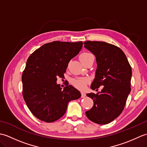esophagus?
<instances>
[{
    "instance_id": "obj_1",
    "label": "esophagus",
    "mask_w": 147,
    "mask_h": 147,
    "mask_svg": "<svg viewBox=\"0 0 147 147\" xmlns=\"http://www.w3.org/2000/svg\"><path fill=\"white\" fill-rule=\"evenodd\" d=\"M86 96V93L85 92H82V98H85Z\"/></svg>"
}]
</instances>
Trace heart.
Segmentation results:
<instances>
[{"mask_svg":"<svg viewBox=\"0 0 147 147\" xmlns=\"http://www.w3.org/2000/svg\"><path fill=\"white\" fill-rule=\"evenodd\" d=\"M93 57V55L92 54H90L88 52H84L82 53V54L80 55V60L81 62H83L88 58ZM87 82H88V79L85 78H78L74 79L73 81V85L75 86L76 88L80 89H83L86 85Z\"/></svg>","mask_w":147,"mask_h":147,"instance_id":"obj_1","label":"heart"}]
</instances>
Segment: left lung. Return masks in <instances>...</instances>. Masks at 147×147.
<instances>
[{
	"label": "left lung",
	"mask_w": 147,
	"mask_h": 147,
	"mask_svg": "<svg viewBox=\"0 0 147 147\" xmlns=\"http://www.w3.org/2000/svg\"><path fill=\"white\" fill-rule=\"evenodd\" d=\"M84 47L96 57V69L92 90L104 86L96 94L87 93L93 100V105L86 112L90 121L98 124H106L117 118L123 112L131 92L132 71L123 51L104 42L86 41Z\"/></svg>",
	"instance_id": "obj_1"
}]
</instances>
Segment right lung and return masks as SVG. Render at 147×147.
<instances>
[{
    "instance_id": "obj_1",
    "label": "right lung",
    "mask_w": 147,
    "mask_h": 147,
    "mask_svg": "<svg viewBox=\"0 0 147 147\" xmlns=\"http://www.w3.org/2000/svg\"><path fill=\"white\" fill-rule=\"evenodd\" d=\"M83 42L45 43L28 57L22 76L24 101L38 119L52 123L62 117L68 103L81 97L72 85L63 90L57 78H63L69 62L79 54Z\"/></svg>"
}]
</instances>
